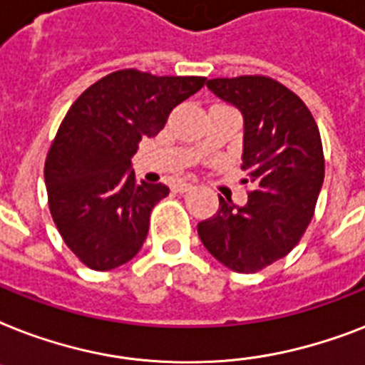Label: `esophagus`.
<instances>
[{
  "mask_svg": "<svg viewBox=\"0 0 365 365\" xmlns=\"http://www.w3.org/2000/svg\"><path fill=\"white\" fill-rule=\"evenodd\" d=\"M191 189H192L191 183H185V182H180L174 185V191L176 192H187V191H191Z\"/></svg>",
  "mask_w": 365,
  "mask_h": 365,
  "instance_id": "34e87169",
  "label": "esophagus"
}]
</instances>
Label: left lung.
I'll return each instance as SVG.
<instances>
[{"label":"left lung","instance_id":"left-lung-1","mask_svg":"<svg viewBox=\"0 0 365 365\" xmlns=\"http://www.w3.org/2000/svg\"><path fill=\"white\" fill-rule=\"evenodd\" d=\"M206 86L244 115L242 168L253 191L244 206L219 197L198 236L221 264L255 274L287 257L315 213L324 182L321 133L306 103L277 80L245 75Z\"/></svg>","mask_w":365,"mask_h":365}]
</instances>
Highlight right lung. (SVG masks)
<instances>
[{
	"mask_svg": "<svg viewBox=\"0 0 365 365\" xmlns=\"http://www.w3.org/2000/svg\"><path fill=\"white\" fill-rule=\"evenodd\" d=\"M204 82L123 69L71 105L46 155L44 183L61 238L88 268H118L140 251L150 213L168 187L136 182L131 157L142 136H155Z\"/></svg>",
	"mask_w": 365,
	"mask_h": 365,
	"instance_id": "obj_1",
	"label": "right lung"
}]
</instances>
